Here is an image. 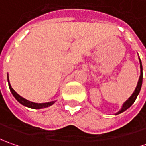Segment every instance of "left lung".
I'll return each instance as SVG.
<instances>
[{
    "mask_svg": "<svg viewBox=\"0 0 146 146\" xmlns=\"http://www.w3.org/2000/svg\"><path fill=\"white\" fill-rule=\"evenodd\" d=\"M140 60V58H139ZM140 67H141V76H140V78H139V80H138L137 83V88H136V89H135V91H134V93H132V95L130 97V98H128V100H127L126 102H124V104L123 105V107H122V109L116 114V115H118V114H120L122 112H123V111H125L126 110H127L131 106H132V104L134 103V102L136 101V99L137 98L138 94L140 93V90H141V85H142V78H143V73H142V64H141V61L140 60Z\"/></svg>",
    "mask_w": 146,
    "mask_h": 146,
    "instance_id": "left-lung-1",
    "label": "left lung"
}]
</instances>
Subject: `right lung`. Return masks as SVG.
Masks as SVG:
<instances>
[{"mask_svg":"<svg viewBox=\"0 0 146 146\" xmlns=\"http://www.w3.org/2000/svg\"><path fill=\"white\" fill-rule=\"evenodd\" d=\"M8 83H9V89H10V92L12 93L13 96H14L15 99L21 103L22 105L25 106H27L29 108H31V109H43V108H46L48 106H50L51 105H53L54 103V102H47V103H41V104H38V103H34L32 102H30V101H27L26 100L25 98H22L20 95H19L18 93H16L13 89V88L11 87L10 84H9V78H8Z\"/></svg>","mask_w":146,"mask_h":146,"instance_id":"1","label":"right lung"}]
</instances>
